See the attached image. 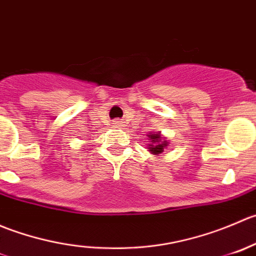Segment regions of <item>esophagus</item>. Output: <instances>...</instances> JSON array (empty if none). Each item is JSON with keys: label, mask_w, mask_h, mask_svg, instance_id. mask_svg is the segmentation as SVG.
I'll return each instance as SVG.
<instances>
[{"label": "esophagus", "mask_w": 256, "mask_h": 256, "mask_svg": "<svg viewBox=\"0 0 256 256\" xmlns=\"http://www.w3.org/2000/svg\"><path fill=\"white\" fill-rule=\"evenodd\" d=\"M112 124H113V127H114V128H120V127H122V120H114Z\"/></svg>", "instance_id": "obj_1"}]
</instances>
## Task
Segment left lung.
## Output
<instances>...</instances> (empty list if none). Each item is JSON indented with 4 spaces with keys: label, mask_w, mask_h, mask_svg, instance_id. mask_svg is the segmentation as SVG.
Segmentation results:
<instances>
[{
    "label": "left lung",
    "mask_w": 256,
    "mask_h": 256,
    "mask_svg": "<svg viewBox=\"0 0 256 256\" xmlns=\"http://www.w3.org/2000/svg\"><path fill=\"white\" fill-rule=\"evenodd\" d=\"M148 136V140L150 143L148 144L146 149L150 152L154 156H160L164 150H166V146H169V142L166 136H163L160 134V132H154V133L146 134Z\"/></svg>",
    "instance_id": "obj_1"
}]
</instances>
